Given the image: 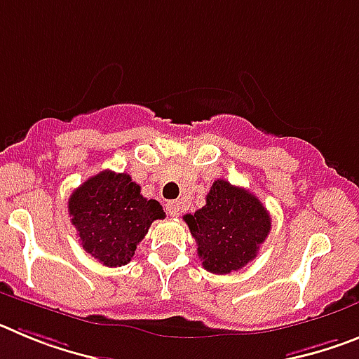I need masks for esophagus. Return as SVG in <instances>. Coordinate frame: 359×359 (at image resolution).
<instances>
[{"mask_svg":"<svg viewBox=\"0 0 359 359\" xmlns=\"http://www.w3.org/2000/svg\"><path fill=\"white\" fill-rule=\"evenodd\" d=\"M167 212H169L170 217H177V215H180V212H182V205H180V201L167 203Z\"/></svg>","mask_w":359,"mask_h":359,"instance_id":"34e87169","label":"esophagus"}]
</instances>
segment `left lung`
Listing matches in <instances>:
<instances>
[{
	"label": "left lung",
	"instance_id": "obj_1",
	"mask_svg": "<svg viewBox=\"0 0 359 359\" xmlns=\"http://www.w3.org/2000/svg\"><path fill=\"white\" fill-rule=\"evenodd\" d=\"M198 244L203 268L228 275L244 268L259 253L271 230V217L259 199L241 187L217 180L207 205L183 215Z\"/></svg>",
	"mask_w": 359,
	"mask_h": 359
}]
</instances>
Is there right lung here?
<instances>
[{"mask_svg": "<svg viewBox=\"0 0 359 359\" xmlns=\"http://www.w3.org/2000/svg\"><path fill=\"white\" fill-rule=\"evenodd\" d=\"M68 212L82 248L111 268L128 264L152 221L165 217L160 203L144 198L129 174L113 170H102L73 190Z\"/></svg>", "mask_w": 359, "mask_h": 359, "instance_id": "add662e5", "label": "right lung"}]
</instances>
